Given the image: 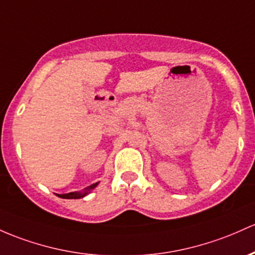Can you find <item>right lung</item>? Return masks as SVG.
<instances>
[{"instance_id":"add662e5","label":"right lung","mask_w":255,"mask_h":255,"mask_svg":"<svg viewBox=\"0 0 255 255\" xmlns=\"http://www.w3.org/2000/svg\"><path fill=\"white\" fill-rule=\"evenodd\" d=\"M99 183H96V184H92L91 186L86 187L83 191H75V192H69V194H64V195H58L59 197L61 198H68V200H77V198H82L85 197L86 195H88L89 192L92 191V190L94 189V187H97V185Z\"/></svg>"}]
</instances>
